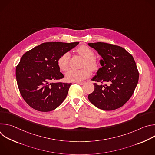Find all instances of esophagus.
<instances>
[{"label": "esophagus", "mask_w": 155, "mask_h": 155, "mask_svg": "<svg viewBox=\"0 0 155 155\" xmlns=\"http://www.w3.org/2000/svg\"><path fill=\"white\" fill-rule=\"evenodd\" d=\"M77 84H80V85H83V84H84V83H85V81H81V82H77Z\"/></svg>", "instance_id": "1"}]
</instances>
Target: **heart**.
<instances>
[{"mask_svg":"<svg viewBox=\"0 0 155 155\" xmlns=\"http://www.w3.org/2000/svg\"><path fill=\"white\" fill-rule=\"evenodd\" d=\"M77 52L84 58V62L83 65V67L84 68L80 70H69L65 74L66 79L69 81H81L86 79L90 75L89 68L94 71L98 69L99 66V61L94 57V52L90 48L86 45H81L77 49ZM69 59L70 54L69 53H65L59 58L57 63L60 70L66 71L69 69Z\"/></svg>","mask_w":155,"mask_h":155,"instance_id":"b5f03b06","label":"heart"}]
</instances>
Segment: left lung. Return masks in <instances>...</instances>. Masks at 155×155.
I'll return each instance as SVG.
<instances>
[{"instance_id":"8db88e82","label":"left lung","mask_w":155,"mask_h":155,"mask_svg":"<svg viewBox=\"0 0 155 155\" xmlns=\"http://www.w3.org/2000/svg\"><path fill=\"white\" fill-rule=\"evenodd\" d=\"M88 45L95 49L102 59L92 80L108 85L94 83V90L88 99L96 107L104 110H114L122 107L133 94L139 80L136 62L123 48L112 44L97 42Z\"/></svg>"}]
</instances>
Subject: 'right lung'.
<instances>
[{"mask_svg":"<svg viewBox=\"0 0 155 155\" xmlns=\"http://www.w3.org/2000/svg\"><path fill=\"white\" fill-rule=\"evenodd\" d=\"M79 42H46L25 53L16 68L19 92L32 108L47 112L56 109L67 97L71 83H53L64 78L59 58Z\"/></svg>","mask_w":155,"mask_h":155,"instance_id":"right-lung-1","label":"right lung"}]
</instances>
